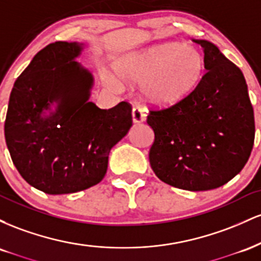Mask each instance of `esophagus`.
Returning a JSON list of instances; mask_svg holds the SVG:
<instances>
[{"label": "esophagus", "mask_w": 261, "mask_h": 261, "mask_svg": "<svg viewBox=\"0 0 261 261\" xmlns=\"http://www.w3.org/2000/svg\"><path fill=\"white\" fill-rule=\"evenodd\" d=\"M131 115H133V121L135 124H140V122H142L145 120V113H143V110L141 109V108H134L133 109V113H131Z\"/></svg>", "instance_id": "esophagus-1"}]
</instances>
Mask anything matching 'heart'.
Masks as SVG:
<instances>
[{"mask_svg":"<svg viewBox=\"0 0 261 261\" xmlns=\"http://www.w3.org/2000/svg\"><path fill=\"white\" fill-rule=\"evenodd\" d=\"M116 80L106 77L114 91L142 85V95L155 107H173L190 97L201 82L205 59L190 45L166 43L128 53L115 60Z\"/></svg>","mask_w":261,"mask_h":261,"instance_id":"b5f03b06","label":"heart"}]
</instances>
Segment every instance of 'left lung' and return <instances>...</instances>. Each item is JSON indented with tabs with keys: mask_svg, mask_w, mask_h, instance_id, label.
Returning a JSON list of instances; mask_svg holds the SVG:
<instances>
[{
	"mask_svg": "<svg viewBox=\"0 0 261 261\" xmlns=\"http://www.w3.org/2000/svg\"><path fill=\"white\" fill-rule=\"evenodd\" d=\"M203 49L206 72L195 92L176 106L151 110L154 133L149 163L166 184L189 191L222 187L243 169L255 124L248 86L239 67L215 44Z\"/></svg>",
	"mask_w": 261,
	"mask_h": 261,
	"instance_id": "8db88e82",
	"label": "left lung"
}]
</instances>
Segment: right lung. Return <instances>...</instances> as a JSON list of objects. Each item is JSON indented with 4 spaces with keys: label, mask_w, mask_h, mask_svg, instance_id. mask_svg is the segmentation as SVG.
I'll list each match as a JSON object with an SVG mask.
<instances>
[{
    "label": "right lung",
    "mask_w": 261,
    "mask_h": 261,
    "mask_svg": "<svg viewBox=\"0 0 261 261\" xmlns=\"http://www.w3.org/2000/svg\"><path fill=\"white\" fill-rule=\"evenodd\" d=\"M85 44L56 41L33 58L12 88L5 139L12 162L38 190L72 194L106 175L109 152L133 126L131 106L89 101L93 76L76 61Z\"/></svg>",
    "instance_id": "obj_1"
}]
</instances>
